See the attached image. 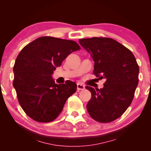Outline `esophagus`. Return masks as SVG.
<instances>
[{"instance_id":"obj_1","label":"esophagus","mask_w":151,"mask_h":151,"mask_svg":"<svg viewBox=\"0 0 151 151\" xmlns=\"http://www.w3.org/2000/svg\"><path fill=\"white\" fill-rule=\"evenodd\" d=\"M85 89V86L84 84H81V83H78L77 84V90H83Z\"/></svg>"}]
</instances>
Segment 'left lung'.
Returning <instances> with one entry per match:
<instances>
[{
  "mask_svg": "<svg viewBox=\"0 0 151 151\" xmlns=\"http://www.w3.org/2000/svg\"><path fill=\"white\" fill-rule=\"evenodd\" d=\"M79 42L93 58V74L106 79L102 89L86 86L91 93L86 109L95 121L111 122L132 102L139 73L136 58L128 48L111 38H86Z\"/></svg>",
  "mask_w": 151,
  "mask_h": 151,
  "instance_id": "1",
  "label": "left lung"
}]
</instances>
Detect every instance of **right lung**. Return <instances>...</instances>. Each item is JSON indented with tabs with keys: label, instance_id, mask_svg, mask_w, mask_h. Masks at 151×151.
<instances>
[{
	"label": "right lung",
	"instance_id": "right-lung-1",
	"mask_svg": "<svg viewBox=\"0 0 151 151\" xmlns=\"http://www.w3.org/2000/svg\"><path fill=\"white\" fill-rule=\"evenodd\" d=\"M79 50L74 41L41 37L19 53L13 67V86L22 109L31 119L38 122L54 121L77 91L75 82L55 84L52 76L70 53Z\"/></svg>",
	"mask_w": 151,
	"mask_h": 151
}]
</instances>
